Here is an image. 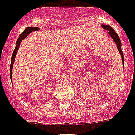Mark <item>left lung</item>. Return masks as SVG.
<instances>
[{
	"instance_id": "1",
	"label": "left lung",
	"mask_w": 135,
	"mask_h": 135,
	"mask_svg": "<svg viewBox=\"0 0 135 135\" xmlns=\"http://www.w3.org/2000/svg\"><path fill=\"white\" fill-rule=\"evenodd\" d=\"M102 27L105 30L108 31V34L110 35V37L112 38V39L113 40V41L115 42V44H116L117 47V49H118L120 55H121V57H122V62H123V64L124 57H123V51H122V43H121V40H120L119 37V36L117 35V33L115 32V30L113 29V27H110V26L106 25H102Z\"/></svg>"
}]
</instances>
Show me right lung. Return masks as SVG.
Wrapping results in <instances>:
<instances>
[{"label": "right lung", "mask_w": 135, "mask_h": 135, "mask_svg": "<svg viewBox=\"0 0 135 135\" xmlns=\"http://www.w3.org/2000/svg\"><path fill=\"white\" fill-rule=\"evenodd\" d=\"M39 29L40 28H38V27H27V28L25 29V31H24L22 33H20V36H19V38H18L16 43L15 49L13 50V54H12V62H11V64H10V78H11V81H12V69H13V63H14V62H15V57L16 56L17 52H18L19 47H20V43L22 42V40H23L25 39V38L29 34V33H31L32 31H38V30H39Z\"/></svg>", "instance_id": "add662e5"}]
</instances>
